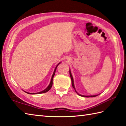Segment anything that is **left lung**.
I'll list each match as a JSON object with an SVG mask.
<instances>
[{"instance_id": "obj_1", "label": "left lung", "mask_w": 126, "mask_h": 126, "mask_svg": "<svg viewBox=\"0 0 126 126\" xmlns=\"http://www.w3.org/2000/svg\"><path fill=\"white\" fill-rule=\"evenodd\" d=\"M69 74H70V78H71V84H72V86L74 88V90L75 91L76 93H77V92H76V90H75V86H74V80H73V76L72 75H71V71L70 70H69ZM78 94L80 96H82V97H96V96H97L98 95H81V94H79L78 93Z\"/></svg>"}]
</instances>
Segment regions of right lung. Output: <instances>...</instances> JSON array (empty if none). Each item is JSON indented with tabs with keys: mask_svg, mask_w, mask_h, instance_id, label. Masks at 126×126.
<instances>
[{
	"mask_svg": "<svg viewBox=\"0 0 126 126\" xmlns=\"http://www.w3.org/2000/svg\"><path fill=\"white\" fill-rule=\"evenodd\" d=\"M60 63H59L58 64H57V65L56 66V67L55 68V70H54V72H53V75H52V78H51V80L50 83V84H49V85L48 86V87H47L45 90H43V91H41V92H38V93H28V92H26V93H28V94H41V93H46V92H48V91L51 89V87H52V83H53V81H53V77H54V75H55V74L56 70V69H57V67L58 65L59 64H60Z\"/></svg>",
	"mask_w": 126,
	"mask_h": 126,
	"instance_id": "add662e5",
	"label": "right lung"
}]
</instances>
